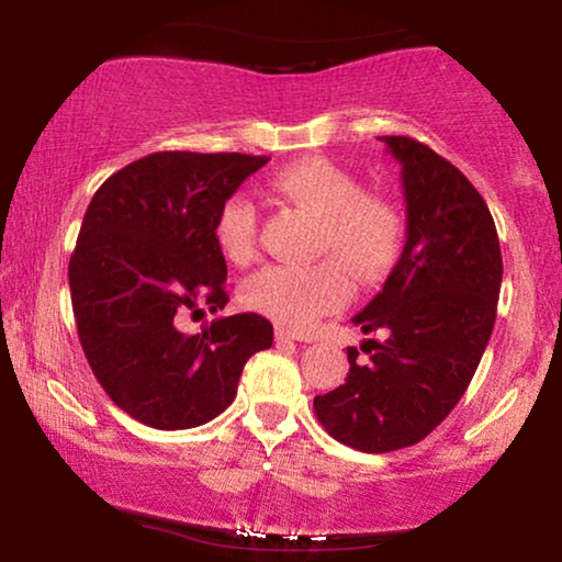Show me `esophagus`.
Masks as SVG:
<instances>
[{
	"mask_svg": "<svg viewBox=\"0 0 562 562\" xmlns=\"http://www.w3.org/2000/svg\"><path fill=\"white\" fill-rule=\"evenodd\" d=\"M276 337L279 340H296V342H312L314 337L302 333V329H291V327H276Z\"/></svg>",
	"mask_w": 562,
	"mask_h": 562,
	"instance_id": "34e87169",
	"label": "esophagus"
}]
</instances>
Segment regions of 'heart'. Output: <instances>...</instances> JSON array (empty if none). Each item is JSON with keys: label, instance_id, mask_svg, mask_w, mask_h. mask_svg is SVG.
Instances as JSON below:
<instances>
[{"label": "heart", "instance_id": "heart-1", "mask_svg": "<svg viewBox=\"0 0 562 562\" xmlns=\"http://www.w3.org/2000/svg\"><path fill=\"white\" fill-rule=\"evenodd\" d=\"M271 189L317 220V252L335 258L273 263L243 281L240 302L286 327H306L342 310L360 283L381 281L404 245V214L394 199L368 194L358 176L325 158H299L271 176ZM214 243L229 263H250L258 248V210L245 194L227 196L214 217Z\"/></svg>", "mask_w": 562, "mask_h": 562}]
</instances>
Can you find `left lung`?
<instances>
[{
	"label": "left lung",
	"mask_w": 562,
	"mask_h": 562,
	"mask_svg": "<svg viewBox=\"0 0 562 562\" xmlns=\"http://www.w3.org/2000/svg\"><path fill=\"white\" fill-rule=\"evenodd\" d=\"M379 140L402 166L406 243L352 322L386 340L360 345L368 360L348 348V379L314 396L322 427L363 452L409 448L452 412L488 345L504 273L494 217L473 183L414 137Z\"/></svg>",
	"instance_id": "left-lung-1"
}]
</instances>
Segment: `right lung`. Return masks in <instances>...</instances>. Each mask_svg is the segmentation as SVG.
<instances>
[{
    "label": "right lung",
    "instance_id": "obj_1",
    "mask_svg": "<svg viewBox=\"0 0 562 562\" xmlns=\"http://www.w3.org/2000/svg\"><path fill=\"white\" fill-rule=\"evenodd\" d=\"M268 164L245 153H153L112 173L83 214L68 283L76 329L97 381L130 417L189 429L233 404L250 356L273 345L260 314L187 333L227 304L214 217Z\"/></svg>",
    "mask_w": 562,
    "mask_h": 562
}]
</instances>
